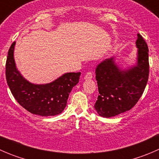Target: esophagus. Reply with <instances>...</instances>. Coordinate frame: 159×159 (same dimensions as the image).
<instances>
[{
	"instance_id": "34e87169",
	"label": "esophagus",
	"mask_w": 159,
	"mask_h": 159,
	"mask_svg": "<svg viewBox=\"0 0 159 159\" xmlns=\"http://www.w3.org/2000/svg\"><path fill=\"white\" fill-rule=\"evenodd\" d=\"M93 77V74L91 71H89L86 73V75H84V79H91Z\"/></svg>"
}]
</instances>
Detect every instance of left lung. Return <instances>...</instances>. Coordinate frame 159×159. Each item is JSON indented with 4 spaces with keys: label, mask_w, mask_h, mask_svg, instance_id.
Masks as SVG:
<instances>
[{
    "label": "left lung",
    "mask_w": 159,
    "mask_h": 159,
    "mask_svg": "<svg viewBox=\"0 0 159 159\" xmlns=\"http://www.w3.org/2000/svg\"><path fill=\"white\" fill-rule=\"evenodd\" d=\"M138 61L127 70H121L114 57L97 66L96 80L99 94L94 108L104 118H111L133 108L142 97L149 75L148 48L140 34L136 41Z\"/></svg>",
    "instance_id": "left-lung-1"
}]
</instances>
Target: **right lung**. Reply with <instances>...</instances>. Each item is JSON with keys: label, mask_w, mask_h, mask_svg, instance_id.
I'll use <instances>...</instances> for the list:
<instances>
[{"label": "right lung", "mask_w": 159, "mask_h": 159, "mask_svg": "<svg viewBox=\"0 0 159 159\" xmlns=\"http://www.w3.org/2000/svg\"><path fill=\"white\" fill-rule=\"evenodd\" d=\"M15 41L9 48L6 79L14 98L27 111L41 116H54L63 111L72 89L79 81L81 72L66 73L49 84H34L22 77L14 59Z\"/></svg>", "instance_id": "1"}]
</instances>
